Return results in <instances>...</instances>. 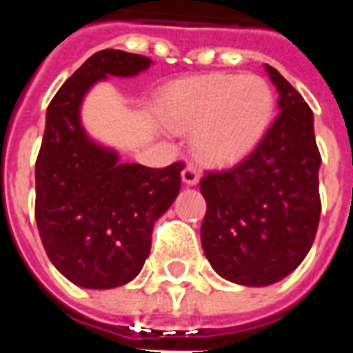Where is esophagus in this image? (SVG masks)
Returning <instances> with one entry per match:
<instances>
[{
    "label": "esophagus",
    "instance_id": "1",
    "mask_svg": "<svg viewBox=\"0 0 353 353\" xmlns=\"http://www.w3.org/2000/svg\"><path fill=\"white\" fill-rule=\"evenodd\" d=\"M199 179H200V176L194 166H185L183 172H181V181H183L185 185L192 187V185L199 183Z\"/></svg>",
    "mask_w": 353,
    "mask_h": 353
}]
</instances>
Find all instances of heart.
<instances>
[{
    "label": "heart",
    "instance_id": "1",
    "mask_svg": "<svg viewBox=\"0 0 353 353\" xmlns=\"http://www.w3.org/2000/svg\"><path fill=\"white\" fill-rule=\"evenodd\" d=\"M276 94L255 73H208L177 81L161 101L164 121L192 130V149L202 161L230 164L252 153L272 123Z\"/></svg>",
    "mask_w": 353,
    "mask_h": 353
}]
</instances>
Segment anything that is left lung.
<instances>
[{
  "instance_id": "obj_1",
  "label": "left lung",
  "mask_w": 353,
  "mask_h": 353,
  "mask_svg": "<svg viewBox=\"0 0 353 353\" xmlns=\"http://www.w3.org/2000/svg\"><path fill=\"white\" fill-rule=\"evenodd\" d=\"M265 70L280 94L276 121L244 161L200 181L204 255L221 278L248 288L293 272L310 252L321 214L314 113L278 70Z\"/></svg>"
}]
</instances>
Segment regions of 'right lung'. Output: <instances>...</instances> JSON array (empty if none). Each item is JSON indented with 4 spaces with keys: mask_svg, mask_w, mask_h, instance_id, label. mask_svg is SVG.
Masks as SVG:
<instances>
[{
    "mask_svg": "<svg viewBox=\"0 0 353 353\" xmlns=\"http://www.w3.org/2000/svg\"><path fill=\"white\" fill-rule=\"evenodd\" d=\"M153 60L124 50L96 52L60 87L47 108L35 162V221L57 270L85 289L132 281L151 252L154 223L181 187L183 164L147 168L121 162L117 149L83 126L87 94L109 77H136Z\"/></svg>",
    "mask_w": 353,
    "mask_h": 353,
    "instance_id": "add662e5",
    "label": "right lung"
}]
</instances>
